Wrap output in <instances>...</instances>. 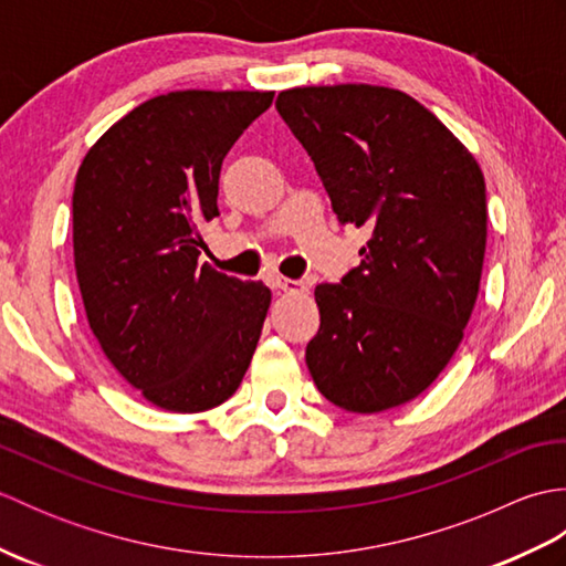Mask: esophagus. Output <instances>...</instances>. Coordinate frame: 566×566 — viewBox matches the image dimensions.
<instances>
[{"mask_svg":"<svg viewBox=\"0 0 566 566\" xmlns=\"http://www.w3.org/2000/svg\"><path fill=\"white\" fill-rule=\"evenodd\" d=\"M272 286H276V290H282V292H290V294H294V292H306V284H304V282L286 280V276H280V274L272 276Z\"/></svg>","mask_w":566,"mask_h":566,"instance_id":"34e87169","label":"esophagus"}]
</instances>
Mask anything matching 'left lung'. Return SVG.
Returning <instances> with one entry per match:
<instances>
[{
	"label": "left lung",
	"mask_w": 566,
	"mask_h": 566,
	"mask_svg": "<svg viewBox=\"0 0 566 566\" xmlns=\"http://www.w3.org/2000/svg\"><path fill=\"white\" fill-rule=\"evenodd\" d=\"M276 112L306 148L338 221L367 228L363 262L318 284L306 345L318 391L353 413L423 394L464 338L486 252V185L460 138L377 84L294 87Z\"/></svg>",
	"instance_id": "left-lung-1"
}]
</instances>
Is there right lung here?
<instances>
[{
  "mask_svg": "<svg viewBox=\"0 0 566 566\" xmlns=\"http://www.w3.org/2000/svg\"><path fill=\"white\" fill-rule=\"evenodd\" d=\"M274 92L185 90L136 106L94 143L72 191V248L90 328L130 387L172 413L231 399L272 292L216 272L199 228L219 175Z\"/></svg>",
  "mask_w": 566,
  "mask_h": 566,
  "instance_id": "1",
  "label": "right lung"
}]
</instances>
